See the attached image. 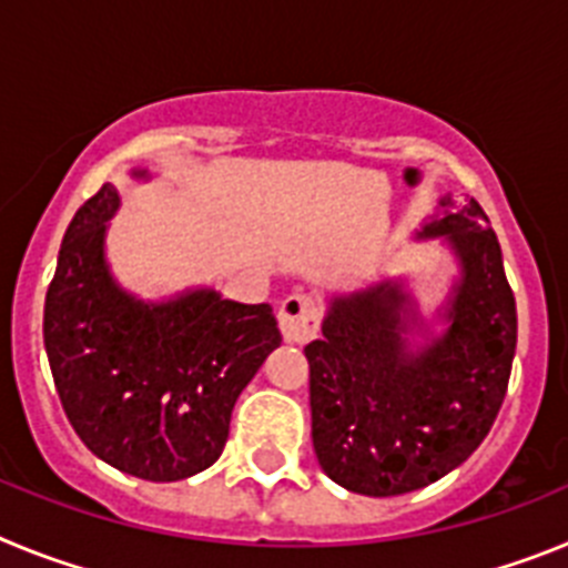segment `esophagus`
I'll return each mask as SVG.
<instances>
[{
  "label": "esophagus",
  "mask_w": 568,
  "mask_h": 568,
  "mask_svg": "<svg viewBox=\"0 0 568 568\" xmlns=\"http://www.w3.org/2000/svg\"><path fill=\"white\" fill-rule=\"evenodd\" d=\"M318 318L321 307L313 295L293 293L281 301V335H284V341H290V344H307L310 338H315V333H318Z\"/></svg>",
  "instance_id": "34e87169"
}]
</instances>
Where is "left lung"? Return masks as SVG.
<instances>
[{"mask_svg":"<svg viewBox=\"0 0 568 568\" xmlns=\"http://www.w3.org/2000/svg\"><path fill=\"white\" fill-rule=\"evenodd\" d=\"M418 239H444L458 255L444 333L426 329L404 281L386 278L335 295L324 335L304 346L321 469L369 498L424 489L478 449L504 404L518 344L515 295L484 207L444 195Z\"/></svg>","mask_w":568,"mask_h":568,"instance_id":"8db88e82","label":"left lung"}]
</instances>
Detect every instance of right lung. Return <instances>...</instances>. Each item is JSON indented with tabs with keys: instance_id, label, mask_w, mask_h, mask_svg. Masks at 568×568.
<instances>
[{
	"instance_id": "obj_1",
	"label": "right lung",
	"mask_w": 568,
	"mask_h": 568,
	"mask_svg": "<svg viewBox=\"0 0 568 568\" xmlns=\"http://www.w3.org/2000/svg\"><path fill=\"white\" fill-rule=\"evenodd\" d=\"M148 179V170H133ZM119 190L102 184L77 210L44 298V349L70 426L104 464L170 484L213 466L230 415L275 346L270 304L215 290L142 301L104 258Z\"/></svg>"
}]
</instances>
